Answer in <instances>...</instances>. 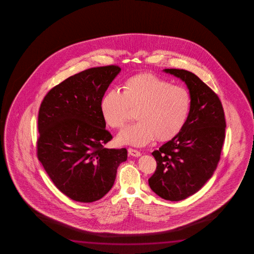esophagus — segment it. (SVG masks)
I'll use <instances>...</instances> for the list:
<instances>
[{"label": "esophagus", "mask_w": 254, "mask_h": 254, "mask_svg": "<svg viewBox=\"0 0 254 254\" xmlns=\"http://www.w3.org/2000/svg\"><path fill=\"white\" fill-rule=\"evenodd\" d=\"M128 152H129V155L135 156V157H138L141 155V153L139 151L134 149V148H128Z\"/></svg>", "instance_id": "34e87169"}]
</instances>
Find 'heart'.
<instances>
[{
    "instance_id": "b5f03b06",
    "label": "heart",
    "mask_w": 254,
    "mask_h": 254,
    "mask_svg": "<svg viewBox=\"0 0 254 254\" xmlns=\"http://www.w3.org/2000/svg\"><path fill=\"white\" fill-rule=\"evenodd\" d=\"M104 120L120 129L137 109L138 122L127 126L117 136L123 145L146 146L156 138L165 141L175 137L184 127L191 108V96L185 87L151 73L129 78L119 90H108L100 103Z\"/></svg>"
}]
</instances>
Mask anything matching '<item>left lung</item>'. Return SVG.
<instances>
[{"label": "left lung", "instance_id": "obj_1", "mask_svg": "<svg viewBox=\"0 0 254 254\" xmlns=\"http://www.w3.org/2000/svg\"><path fill=\"white\" fill-rule=\"evenodd\" d=\"M164 71L187 84L191 108L181 131L152 153L157 167L148 184L160 197L177 202L196 193L211 179L220 159L226 121L219 97L194 73Z\"/></svg>", "mask_w": 254, "mask_h": 254}]
</instances>
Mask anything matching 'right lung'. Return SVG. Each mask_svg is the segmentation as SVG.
Segmentation results:
<instances>
[{"mask_svg": "<svg viewBox=\"0 0 254 254\" xmlns=\"http://www.w3.org/2000/svg\"><path fill=\"white\" fill-rule=\"evenodd\" d=\"M117 65L87 69L52 88L38 115L37 156L58 190L73 201L92 202L112 189L126 148H105L100 103L120 73Z\"/></svg>", "mask_w": 254, "mask_h": 254, "instance_id": "add662e5", "label": "right lung"}]
</instances>
